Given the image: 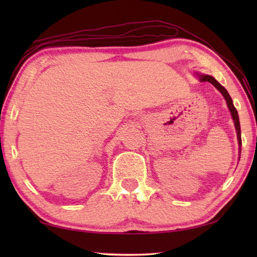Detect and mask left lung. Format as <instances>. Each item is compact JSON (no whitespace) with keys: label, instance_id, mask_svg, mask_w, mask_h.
Wrapping results in <instances>:
<instances>
[{"label":"left lung","instance_id":"8db88e82","mask_svg":"<svg viewBox=\"0 0 257 257\" xmlns=\"http://www.w3.org/2000/svg\"><path fill=\"white\" fill-rule=\"evenodd\" d=\"M199 77H200L201 81H209V83H211L213 86H214L217 90H220L221 94L224 96L225 100H226V103H227V107H228V109H230L231 114H232V118L234 120V124H235V128H236V132H237L238 145H239V147H241L242 139H241V127H239V119H238V114H237L236 108L234 107V105H233V101H232L231 96L228 95V92L224 88V87H223L220 83H217V81L214 78H213L212 76H209V75H199ZM239 150H241V148H239Z\"/></svg>","mask_w":257,"mask_h":257}]
</instances>
